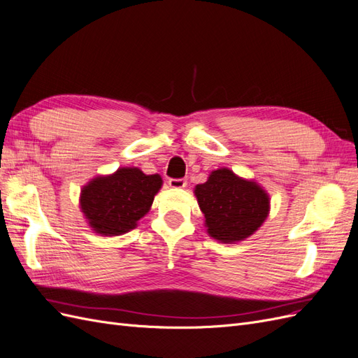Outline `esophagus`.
Instances as JSON below:
<instances>
[{
	"mask_svg": "<svg viewBox=\"0 0 358 358\" xmlns=\"http://www.w3.org/2000/svg\"><path fill=\"white\" fill-rule=\"evenodd\" d=\"M168 184H169V187H172V189H184V187L187 186V181L184 180V178H178V180L171 178L168 181Z\"/></svg>",
	"mask_w": 358,
	"mask_h": 358,
	"instance_id": "esophagus-1",
	"label": "esophagus"
}]
</instances>
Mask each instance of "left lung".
I'll use <instances>...</instances> for the list:
<instances>
[{
  "mask_svg": "<svg viewBox=\"0 0 358 358\" xmlns=\"http://www.w3.org/2000/svg\"><path fill=\"white\" fill-rule=\"evenodd\" d=\"M206 232L222 244H236L257 232L271 211V198L255 180L229 168L213 171L194 187Z\"/></svg>",
  "mask_w": 358,
  "mask_h": 358,
  "instance_id": "8db88e82",
  "label": "left lung"
}]
</instances>
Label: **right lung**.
<instances>
[{
  "label": "right lung",
  "instance_id": "add662e5",
  "mask_svg": "<svg viewBox=\"0 0 358 358\" xmlns=\"http://www.w3.org/2000/svg\"><path fill=\"white\" fill-rule=\"evenodd\" d=\"M162 184L159 174L145 176L140 168L123 166L83 186L80 210L89 227L101 236L128 234L152 208Z\"/></svg>",
  "mask_w": 358,
  "mask_h": 358
}]
</instances>
